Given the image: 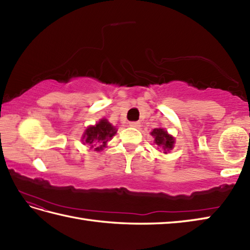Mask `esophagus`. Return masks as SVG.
<instances>
[{
	"instance_id": "34e87169",
	"label": "esophagus",
	"mask_w": 250,
	"mask_h": 250,
	"mask_svg": "<svg viewBox=\"0 0 250 250\" xmlns=\"http://www.w3.org/2000/svg\"><path fill=\"white\" fill-rule=\"evenodd\" d=\"M129 125L132 126V128H140L141 124H140L139 121H132V122H130Z\"/></svg>"
}]
</instances>
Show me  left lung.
I'll return each mask as SVG.
<instances>
[{
	"label": "left lung",
	"instance_id": "left-lung-1",
	"mask_svg": "<svg viewBox=\"0 0 250 250\" xmlns=\"http://www.w3.org/2000/svg\"><path fill=\"white\" fill-rule=\"evenodd\" d=\"M150 134L155 137V143L161 149H163L164 153H167L174 148L175 139L172 135H169L167 131H166L163 128L153 129Z\"/></svg>",
	"mask_w": 250,
	"mask_h": 250
}]
</instances>
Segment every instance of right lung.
I'll return each mask as SVG.
<instances>
[{
	"instance_id": "add662e5",
	"label": "right lung",
	"mask_w": 250,
	"mask_h": 250,
	"mask_svg": "<svg viewBox=\"0 0 250 250\" xmlns=\"http://www.w3.org/2000/svg\"><path fill=\"white\" fill-rule=\"evenodd\" d=\"M116 128L111 125L107 119H101L97 125H89L83 135V143L91 149L102 150L109 140L116 134Z\"/></svg>"
}]
</instances>
